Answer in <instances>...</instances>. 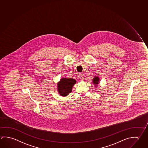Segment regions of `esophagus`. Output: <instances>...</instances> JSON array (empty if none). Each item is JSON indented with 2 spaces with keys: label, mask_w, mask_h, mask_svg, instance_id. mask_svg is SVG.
Returning a JSON list of instances; mask_svg holds the SVG:
<instances>
[{
  "label": "esophagus",
  "mask_w": 148,
  "mask_h": 148,
  "mask_svg": "<svg viewBox=\"0 0 148 148\" xmlns=\"http://www.w3.org/2000/svg\"><path fill=\"white\" fill-rule=\"evenodd\" d=\"M79 79H81V80H83L84 79V77H83V74H79Z\"/></svg>",
  "instance_id": "1"
}]
</instances>
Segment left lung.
Instances as JSON below:
<instances>
[{
	"instance_id": "obj_1",
	"label": "left lung",
	"mask_w": 148,
	"mask_h": 148,
	"mask_svg": "<svg viewBox=\"0 0 148 148\" xmlns=\"http://www.w3.org/2000/svg\"><path fill=\"white\" fill-rule=\"evenodd\" d=\"M92 83L93 84L95 85V86H97L98 85L99 83V78L98 76H95V77L93 78V79H92Z\"/></svg>"
}]
</instances>
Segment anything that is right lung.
<instances>
[{"label":"right lung","mask_w":148,"mask_h":148,"mask_svg":"<svg viewBox=\"0 0 148 148\" xmlns=\"http://www.w3.org/2000/svg\"><path fill=\"white\" fill-rule=\"evenodd\" d=\"M76 81L73 78H62L57 84L58 91L61 96H68L72 92L73 86Z\"/></svg>","instance_id":"obj_1"}]
</instances>
